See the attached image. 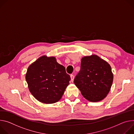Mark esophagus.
<instances>
[{
    "label": "esophagus",
    "mask_w": 134,
    "mask_h": 134,
    "mask_svg": "<svg viewBox=\"0 0 134 134\" xmlns=\"http://www.w3.org/2000/svg\"><path fill=\"white\" fill-rule=\"evenodd\" d=\"M70 77H71V81L73 82V81H74V76H73V75H71L70 76Z\"/></svg>",
    "instance_id": "esophagus-1"
}]
</instances>
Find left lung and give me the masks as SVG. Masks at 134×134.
<instances>
[{"label":"left lung","mask_w":134,"mask_h":134,"mask_svg":"<svg viewBox=\"0 0 134 134\" xmlns=\"http://www.w3.org/2000/svg\"><path fill=\"white\" fill-rule=\"evenodd\" d=\"M113 80V75L110 65L94 54L81 58V69L74 83L86 99L97 102L107 97Z\"/></svg>","instance_id":"obj_1"}]
</instances>
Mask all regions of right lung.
I'll return each mask as SVG.
<instances>
[{"instance_id":"right-lung-1","label":"right lung","mask_w":134,"mask_h":134,"mask_svg":"<svg viewBox=\"0 0 134 134\" xmlns=\"http://www.w3.org/2000/svg\"><path fill=\"white\" fill-rule=\"evenodd\" d=\"M25 79L30 92L36 99L53 104L62 98L71 78L55 57L43 55L28 67Z\"/></svg>"}]
</instances>
